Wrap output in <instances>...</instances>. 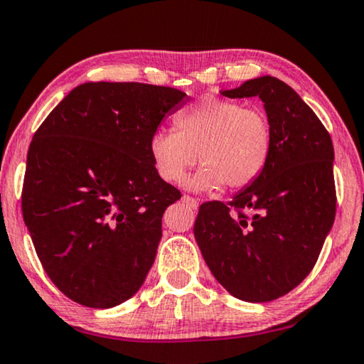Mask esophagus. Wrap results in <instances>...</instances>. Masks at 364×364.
Masks as SVG:
<instances>
[{"instance_id": "obj_1", "label": "esophagus", "mask_w": 364, "mask_h": 364, "mask_svg": "<svg viewBox=\"0 0 364 364\" xmlns=\"http://www.w3.org/2000/svg\"><path fill=\"white\" fill-rule=\"evenodd\" d=\"M181 200H183V203L184 204H186V205H189V208H191V209H198V199H194V198H191V196H188V194H183V196H181Z\"/></svg>"}]
</instances>
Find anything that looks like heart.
I'll use <instances>...</instances> for the list:
<instances>
[{"instance_id": "b5f03b06", "label": "heart", "mask_w": 364, "mask_h": 364, "mask_svg": "<svg viewBox=\"0 0 364 364\" xmlns=\"http://www.w3.org/2000/svg\"><path fill=\"white\" fill-rule=\"evenodd\" d=\"M271 149L273 132L262 111L213 96L184 107L175 130H156L149 142L155 170L168 183L183 181L199 159L204 166L186 181L194 191L247 188L267 168Z\"/></svg>"}]
</instances>
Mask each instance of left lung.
Returning a JSON list of instances; mask_svg holds the SVG:
<instances>
[{"instance_id": "8db88e82", "label": "left lung", "mask_w": 364, "mask_h": 364, "mask_svg": "<svg viewBox=\"0 0 364 364\" xmlns=\"http://www.w3.org/2000/svg\"><path fill=\"white\" fill-rule=\"evenodd\" d=\"M222 95L263 101L273 149L262 175L230 203L200 204L194 237L232 296L269 302L306 279L332 229L333 144L316 112L278 78L248 80Z\"/></svg>"}]
</instances>
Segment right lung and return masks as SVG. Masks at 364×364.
I'll return each mask as SVG.
<instances>
[{"label":"right lung","mask_w":364,"mask_h":364,"mask_svg":"<svg viewBox=\"0 0 364 364\" xmlns=\"http://www.w3.org/2000/svg\"><path fill=\"white\" fill-rule=\"evenodd\" d=\"M188 100L168 86L90 81L37 129L23 215L43 269L72 301L109 309L144 284L161 217L181 198L156 173L149 142Z\"/></svg>","instance_id":"add662e5"}]
</instances>
